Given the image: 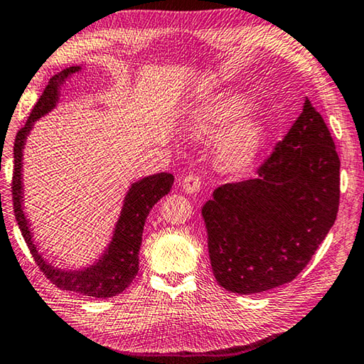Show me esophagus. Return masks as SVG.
Returning <instances> with one entry per match:
<instances>
[{
	"label": "esophagus",
	"mask_w": 364,
	"mask_h": 364,
	"mask_svg": "<svg viewBox=\"0 0 364 364\" xmlns=\"http://www.w3.org/2000/svg\"><path fill=\"white\" fill-rule=\"evenodd\" d=\"M200 184H202L200 178L197 176V175H193V173H189V175L184 176L183 181H181V186H183L184 191H186L188 194L197 193V191L200 189Z\"/></svg>",
	"instance_id": "obj_1"
}]
</instances>
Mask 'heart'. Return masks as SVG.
<instances>
[{"mask_svg":"<svg viewBox=\"0 0 364 364\" xmlns=\"http://www.w3.org/2000/svg\"><path fill=\"white\" fill-rule=\"evenodd\" d=\"M254 102L241 93L213 95L197 106L189 115V128L200 136H215L230 128L218 143V157L228 168L241 170L254 164L267 143V125L263 120L249 117Z\"/></svg>","mask_w":364,"mask_h":364,"instance_id":"b5f03b06","label":"heart"}]
</instances>
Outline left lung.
Returning a JSON list of instances; mask_svg holds the SVG:
<instances>
[{"mask_svg":"<svg viewBox=\"0 0 364 364\" xmlns=\"http://www.w3.org/2000/svg\"><path fill=\"white\" fill-rule=\"evenodd\" d=\"M338 197L341 160L306 100L257 176L217 188L202 207L215 279L244 295L291 282L334 225Z\"/></svg>","mask_w":364,"mask_h":364,"instance_id":"left-lung-1","label":"left lung"}]
</instances>
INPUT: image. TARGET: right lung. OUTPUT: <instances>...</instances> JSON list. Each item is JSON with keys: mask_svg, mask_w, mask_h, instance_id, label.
Wrapping results in <instances>:
<instances>
[{"mask_svg": "<svg viewBox=\"0 0 364 364\" xmlns=\"http://www.w3.org/2000/svg\"><path fill=\"white\" fill-rule=\"evenodd\" d=\"M82 72L80 65H72L56 73L49 80L38 102L30 114L28 120L16 136L14 143V171H12V202L14 215L23 239L32 252L33 260L46 278L63 291L88 295L96 299H109L132 284L139 269V247L143 241V230L151 208L167 196L175 178L171 173L149 175L133 183L123 199L120 217L117 220L112 239L104 254L90 267L78 269H64L54 267L45 260L33 241L30 221L23 212V183H22V157L27 136L32 132L35 122L51 112L58 106L60 88L73 73Z\"/></svg>", "mask_w": 364, "mask_h": 364, "instance_id": "obj_1", "label": "right lung"}]
</instances>
